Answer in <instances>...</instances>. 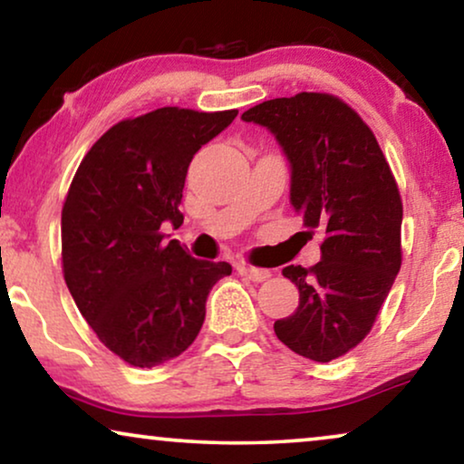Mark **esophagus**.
Segmentation results:
<instances>
[{
    "instance_id": "esophagus-1",
    "label": "esophagus",
    "mask_w": 464,
    "mask_h": 464,
    "mask_svg": "<svg viewBox=\"0 0 464 464\" xmlns=\"http://www.w3.org/2000/svg\"><path fill=\"white\" fill-rule=\"evenodd\" d=\"M238 275L249 278L253 283H262L266 278H270V272L268 270H262V268H253V266H246V264H238L237 266Z\"/></svg>"
}]
</instances>
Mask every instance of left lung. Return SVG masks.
Listing matches in <instances>:
<instances>
[{
  "label": "left lung",
  "instance_id": "obj_1",
  "mask_svg": "<svg viewBox=\"0 0 464 464\" xmlns=\"http://www.w3.org/2000/svg\"><path fill=\"white\" fill-rule=\"evenodd\" d=\"M270 130L291 169L289 202L308 232L321 230V262L287 266L300 291L276 338L327 363L370 334L401 268L403 207L395 177L363 120L332 94L264 101L243 116Z\"/></svg>",
  "mask_w": 464,
  "mask_h": 464
}]
</instances>
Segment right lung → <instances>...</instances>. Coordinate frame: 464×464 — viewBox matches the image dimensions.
I'll return each instance as SVG.
<instances>
[{"mask_svg": "<svg viewBox=\"0 0 464 464\" xmlns=\"http://www.w3.org/2000/svg\"><path fill=\"white\" fill-rule=\"evenodd\" d=\"M160 107L111 126L82 160L61 215L63 272L99 340L129 365L179 357L205 323L208 291L227 262L188 256L179 227L188 167L237 118Z\"/></svg>", "mask_w": 464, "mask_h": 464, "instance_id": "obj_1", "label": "right lung"}]
</instances>
